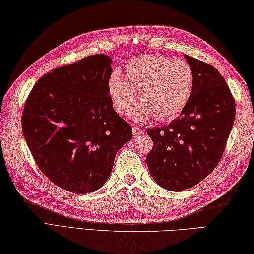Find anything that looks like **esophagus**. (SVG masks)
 Returning <instances> with one entry per match:
<instances>
[{"mask_svg":"<svg viewBox=\"0 0 254 254\" xmlns=\"http://www.w3.org/2000/svg\"><path fill=\"white\" fill-rule=\"evenodd\" d=\"M143 134V130L140 127H133V137H139Z\"/></svg>","mask_w":254,"mask_h":254,"instance_id":"obj_1","label":"esophagus"}]
</instances>
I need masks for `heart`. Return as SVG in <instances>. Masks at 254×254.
Wrapping results in <instances>:
<instances>
[{
    "label": "heart",
    "instance_id": "b5f03b06",
    "mask_svg": "<svg viewBox=\"0 0 254 254\" xmlns=\"http://www.w3.org/2000/svg\"><path fill=\"white\" fill-rule=\"evenodd\" d=\"M193 86L194 73L187 61L151 54L130 60L126 76L113 72L108 81L110 98L121 114L131 111L139 91L142 103L131 114L139 122L153 114L161 121L175 118L190 100Z\"/></svg>",
    "mask_w": 254,
    "mask_h": 254
}]
</instances>
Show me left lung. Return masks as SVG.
Returning a JSON list of instances; mask_svg holds the SVG:
<instances>
[{
    "instance_id": "8db88e82",
    "label": "left lung",
    "mask_w": 254,
    "mask_h": 254,
    "mask_svg": "<svg viewBox=\"0 0 254 254\" xmlns=\"http://www.w3.org/2000/svg\"><path fill=\"white\" fill-rule=\"evenodd\" d=\"M194 73L190 100L169 126L149 128L153 149L146 155L151 177L163 189L196 186L222 158L236 117V103L216 68L184 54Z\"/></svg>"
}]
</instances>
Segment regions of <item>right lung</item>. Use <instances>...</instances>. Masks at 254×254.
Masks as SVG:
<instances>
[{
  "instance_id": "obj_1",
  "label": "right lung",
  "mask_w": 254,
  "mask_h": 254,
  "mask_svg": "<svg viewBox=\"0 0 254 254\" xmlns=\"http://www.w3.org/2000/svg\"><path fill=\"white\" fill-rule=\"evenodd\" d=\"M111 64L96 54L55 68L24 105L22 130L36 164L55 186L77 194L107 182L117 152L132 139L108 92Z\"/></svg>"
}]
</instances>
